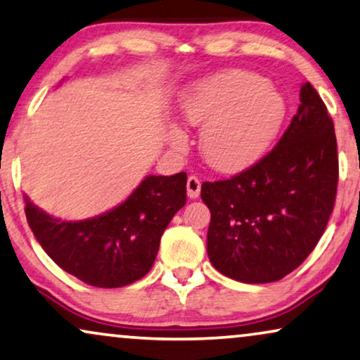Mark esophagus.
<instances>
[{
	"label": "esophagus",
	"mask_w": 360,
	"mask_h": 360,
	"mask_svg": "<svg viewBox=\"0 0 360 360\" xmlns=\"http://www.w3.org/2000/svg\"><path fill=\"white\" fill-rule=\"evenodd\" d=\"M200 190H201V181L198 176H195V175L188 176V180H186V193H188V198H191V200L198 198Z\"/></svg>",
	"instance_id": "34e87169"
}]
</instances>
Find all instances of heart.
<instances>
[{
    "instance_id": "b5f03b06",
    "label": "heart",
    "mask_w": 360,
    "mask_h": 360,
    "mask_svg": "<svg viewBox=\"0 0 360 360\" xmlns=\"http://www.w3.org/2000/svg\"><path fill=\"white\" fill-rule=\"evenodd\" d=\"M181 120L203 127L200 150L219 172H238L264 154L285 117L278 90L248 72L228 70L195 83L181 98ZM170 144L181 149L185 134L170 131Z\"/></svg>"
}]
</instances>
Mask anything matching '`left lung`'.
Instances as JSON below:
<instances>
[{
  "mask_svg": "<svg viewBox=\"0 0 360 360\" xmlns=\"http://www.w3.org/2000/svg\"><path fill=\"white\" fill-rule=\"evenodd\" d=\"M297 115L278 144L229 180L205 181L211 211L208 257L226 277L269 283L293 272L316 248L338 190L334 124L307 82Z\"/></svg>",
  "mask_w": 360,
  "mask_h": 360,
  "instance_id": "1",
  "label": "left lung"
}]
</instances>
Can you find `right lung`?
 <instances>
[{"label":"right lung","mask_w":360,"mask_h":360,"mask_svg":"<svg viewBox=\"0 0 360 360\" xmlns=\"http://www.w3.org/2000/svg\"><path fill=\"white\" fill-rule=\"evenodd\" d=\"M24 201L34 236L58 267L91 287L117 288L150 270L162 234L186 203V174L147 175L121 205L83 221H62Z\"/></svg>","instance_id":"add662e5"}]
</instances>
